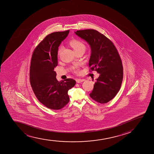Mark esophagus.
<instances>
[{
	"mask_svg": "<svg viewBox=\"0 0 154 154\" xmlns=\"http://www.w3.org/2000/svg\"><path fill=\"white\" fill-rule=\"evenodd\" d=\"M85 81V79H78L76 80V82L78 83H82V82Z\"/></svg>",
	"mask_w": 154,
	"mask_h": 154,
	"instance_id": "obj_1",
	"label": "esophagus"
}]
</instances>
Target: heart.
<instances>
[{"label":"heart","mask_w":154,"mask_h":154,"mask_svg":"<svg viewBox=\"0 0 154 154\" xmlns=\"http://www.w3.org/2000/svg\"><path fill=\"white\" fill-rule=\"evenodd\" d=\"M69 44L70 45L74 50V51L78 52L80 51H83L85 52V50L86 49V47L85 44L83 42H82L79 39H71L69 42ZM62 47H60L58 50V54H60V52L62 51ZM74 72H79V67L78 66H75L72 68Z\"/></svg>","instance_id":"b5f03b06"}]
</instances>
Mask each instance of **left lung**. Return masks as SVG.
<instances>
[{
	"label": "left lung",
	"instance_id": "obj_1",
	"mask_svg": "<svg viewBox=\"0 0 154 154\" xmlns=\"http://www.w3.org/2000/svg\"><path fill=\"white\" fill-rule=\"evenodd\" d=\"M75 33L91 47L89 70L100 74L89 96L99 103L108 102L120 90L123 78L122 60L117 48L112 41L97 30H78Z\"/></svg>",
	"mask_w": 154,
	"mask_h": 154
}]
</instances>
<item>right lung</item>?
<instances>
[{"mask_svg": "<svg viewBox=\"0 0 154 154\" xmlns=\"http://www.w3.org/2000/svg\"><path fill=\"white\" fill-rule=\"evenodd\" d=\"M69 33V30H67L48 34L32 53L30 84L38 100L51 109H60L67 104L69 102L68 91L76 83L71 79L58 82L54 71L58 64V47Z\"/></svg>", "mask_w": 154, "mask_h": 154, "instance_id": "add662e5", "label": "right lung"}]
</instances>
